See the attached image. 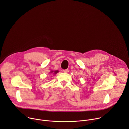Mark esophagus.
I'll list each match as a JSON object with an SVG mask.
<instances>
[{
    "mask_svg": "<svg viewBox=\"0 0 129 129\" xmlns=\"http://www.w3.org/2000/svg\"><path fill=\"white\" fill-rule=\"evenodd\" d=\"M63 71L65 73H68L69 72V70L68 69H65V70H63Z\"/></svg>",
    "mask_w": 129,
    "mask_h": 129,
    "instance_id": "34e87169",
    "label": "esophagus"
}]
</instances>
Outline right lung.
<instances>
[{"label": "right lung", "instance_id": "1", "mask_svg": "<svg viewBox=\"0 0 129 129\" xmlns=\"http://www.w3.org/2000/svg\"><path fill=\"white\" fill-rule=\"evenodd\" d=\"M59 72L58 70H55V71H51L50 72L51 73H52V72H54L53 74H57V73Z\"/></svg>", "mask_w": 129, "mask_h": 129}]
</instances>
